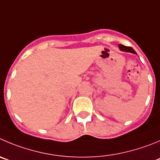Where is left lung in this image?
<instances>
[{
	"instance_id": "obj_1",
	"label": "left lung",
	"mask_w": 160,
	"mask_h": 160,
	"mask_svg": "<svg viewBox=\"0 0 160 160\" xmlns=\"http://www.w3.org/2000/svg\"><path fill=\"white\" fill-rule=\"evenodd\" d=\"M118 46H119V49H120L122 51L129 52V53H135V54H137V53L135 52V50H134L132 47H130V46H124V45H122V44H119Z\"/></svg>"
}]
</instances>
